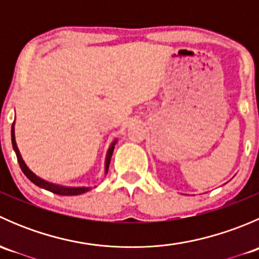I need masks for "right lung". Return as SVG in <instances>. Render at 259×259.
<instances>
[{
    "instance_id": "right-lung-1",
    "label": "right lung",
    "mask_w": 259,
    "mask_h": 259,
    "mask_svg": "<svg viewBox=\"0 0 259 259\" xmlns=\"http://www.w3.org/2000/svg\"><path fill=\"white\" fill-rule=\"evenodd\" d=\"M11 139H12V146H14V150H15V153H16L18 164H20V166H21V170L23 171V174H25V176L27 177V178L30 179L35 185H37V187L42 188V189H46V190H49V192L55 193V194H59V195H80V194H83V193L89 192V190L91 189V187H67V185H62V184H57V183L49 182V180L36 176V174L33 173L30 168H28L27 164L25 163V160L22 159L20 150H18V148H17L16 138H15V121H14V124H12ZM116 143H117V139H115L114 142L110 144V146H109L108 153H106L105 164H104V166H105V174L108 173L109 165H110L111 155H113L114 148H115V144H116Z\"/></svg>"
}]
</instances>
